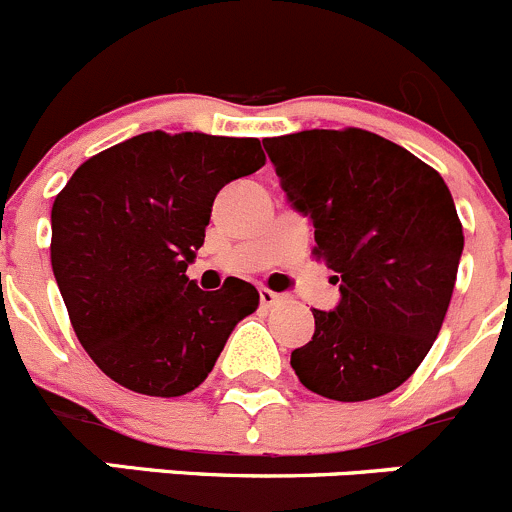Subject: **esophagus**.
I'll return each instance as SVG.
<instances>
[{"mask_svg":"<svg viewBox=\"0 0 512 512\" xmlns=\"http://www.w3.org/2000/svg\"><path fill=\"white\" fill-rule=\"evenodd\" d=\"M259 299H261V306H264V309H269V306H274L276 301H281V294H276V291H271V289H261Z\"/></svg>","mask_w":512,"mask_h":512,"instance_id":"obj_1","label":"esophagus"}]
</instances>
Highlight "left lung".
<instances>
[{
    "label": "left lung",
    "instance_id": "1",
    "mask_svg": "<svg viewBox=\"0 0 512 512\" xmlns=\"http://www.w3.org/2000/svg\"><path fill=\"white\" fill-rule=\"evenodd\" d=\"M264 148L339 284V304L314 309V337L291 367L321 397H382L420 367L450 306L465 246L450 188L410 150L359 128L301 130Z\"/></svg>",
    "mask_w": 512,
    "mask_h": 512
}]
</instances>
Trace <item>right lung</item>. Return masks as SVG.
<instances>
[{
	"label": "right lung",
	"mask_w": 512,
	"mask_h": 512,
	"mask_svg": "<svg viewBox=\"0 0 512 512\" xmlns=\"http://www.w3.org/2000/svg\"><path fill=\"white\" fill-rule=\"evenodd\" d=\"M266 163L259 138L135 135L92 155L52 203V271L92 362L150 397L196 389L259 291L228 276L203 291L186 269L218 191Z\"/></svg>",
	"instance_id": "1"
}]
</instances>
